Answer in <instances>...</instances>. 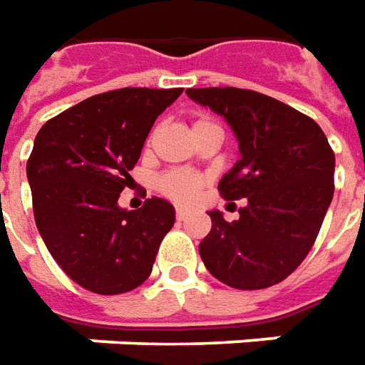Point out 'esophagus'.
<instances>
[{"instance_id":"obj_1","label":"esophagus","mask_w":365,"mask_h":365,"mask_svg":"<svg viewBox=\"0 0 365 365\" xmlns=\"http://www.w3.org/2000/svg\"><path fill=\"white\" fill-rule=\"evenodd\" d=\"M187 215H188L187 208H182V207L177 208V218H178V220H185V218H187Z\"/></svg>"}]
</instances>
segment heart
Segmentation results:
<instances>
[{"label":"heart","instance_id":"1","mask_svg":"<svg viewBox=\"0 0 365 365\" xmlns=\"http://www.w3.org/2000/svg\"><path fill=\"white\" fill-rule=\"evenodd\" d=\"M210 125H212L210 120L198 119L192 123V130L205 129V127H210ZM200 187H202V180L197 175H190V173H185V170L167 173V175H163V177L158 178V188L167 197L175 198V200H182V202L192 200Z\"/></svg>","mask_w":365,"mask_h":365}]
</instances>
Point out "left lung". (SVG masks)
Returning <instances> with one entry per match:
<instances>
[{"label": "left lung", "instance_id": "left-lung-1", "mask_svg": "<svg viewBox=\"0 0 365 365\" xmlns=\"http://www.w3.org/2000/svg\"><path fill=\"white\" fill-rule=\"evenodd\" d=\"M187 95L230 125L240 158L218 190L226 200L246 198L238 220L208 212L212 228L198 246L202 262L238 290L282 282L310 252L334 197L336 158L324 130L262 93L208 87Z\"/></svg>", "mask_w": 365, "mask_h": 365}]
</instances>
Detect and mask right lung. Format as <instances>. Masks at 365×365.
<instances>
[{
    "instance_id": "right-lung-1",
    "label": "right lung",
    "mask_w": 365,
    "mask_h": 365,
    "mask_svg": "<svg viewBox=\"0 0 365 365\" xmlns=\"http://www.w3.org/2000/svg\"><path fill=\"white\" fill-rule=\"evenodd\" d=\"M182 89L125 87L63 110L37 133L27 160L37 230L71 280L95 294H123L149 278L175 207L147 198L119 207L155 119Z\"/></svg>"
}]
</instances>
